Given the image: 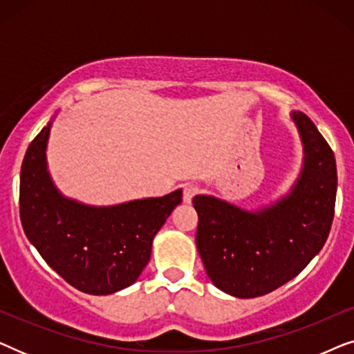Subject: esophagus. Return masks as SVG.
I'll return each mask as SVG.
<instances>
[{
    "mask_svg": "<svg viewBox=\"0 0 354 354\" xmlns=\"http://www.w3.org/2000/svg\"><path fill=\"white\" fill-rule=\"evenodd\" d=\"M198 192H200V188L193 185V183H187V185H183V201L192 203L193 196L198 195Z\"/></svg>",
    "mask_w": 354,
    "mask_h": 354,
    "instance_id": "1",
    "label": "esophagus"
}]
</instances>
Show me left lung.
Here are the masks:
<instances>
[{
	"label": "left lung",
	"mask_w": 354,
	"mask_h": 354,
	"mask_svg": "<svg viewBox=\"0 0 354 354\" xmlns=\"http://www.w3.org/2000/svg\"><path fill=\"white\" fill-rule=\"evenodd\" d=\"M304 148L301 176L282 200L259 211L198 195L196 248L207 277L236 298L274 292L322 250L337 196L332 148L304 113H292Z\"/></svg>",
	"instance_id": "8db88e82"
}]
</instances>
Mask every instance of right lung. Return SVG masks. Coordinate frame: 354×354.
<instances>
[{"mask_svg": "<svg viewBox=\"0 0 354 354\" xmlns=\"http://www.w3.org/2000/svg\"><path fill=\"white\" fill-rule=\"evenodd\" d=\"M51 124L28 145L21 167L19 212L27 239L67 283L90 295H109L132 285L151 256L154 235L182 190L109 207L67 200L46 171Z\"/></svg>", "mask_w": 354, "mask_h": 354, "instance_id": "obj_1", "label": "right lung"}]
</instances>
